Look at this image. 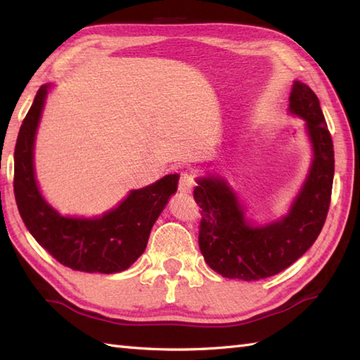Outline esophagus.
Listing matches in <instances>:
<instances>
[{"label": "esophagus", "mask_w": 360, "mask_h": 360, "mask_svg": "<svg viewBox=\"0 0 360 360\" xmlns=\"http://www.w3.org/2000/svg\"><path fill=\"white\" fill-rule=\"evenodd\" d=\"M193 187H195V178L192 173L184 172L181 173V179H179V192L181 193H192L193 192Z\"/></svg>", "instance_id": "obj_1"}]
</instances>
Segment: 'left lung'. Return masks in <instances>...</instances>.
I'll list each match as a JSON object with an SVG mask.
<instances>
[{
  "mask_svg": "<svg viewBox=\"0 0 360 360\" xmlns=\"http://www.w3.org/2000/svg\"><path fill=\"white\" fill-rule=\"evenodd\" d=\"M288 112L304 120L311 164L286 215L257 223L223 176L196 178L193 196L202 209L201 254L226 278L254 281L285 271L314 244L325 224L334 179L333 141L317 96L300 80L292 83Z\"/></svg>",
  "mask_w": 360,
  "mask_h": 360,
  "instance_id": "obj_1",
  "label": "left lung"
}]
</instances>
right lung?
<instances>
[{"label":"right lung","instance_id":"1","mask_svg":"<svg viewBox=\"0 0 360 360\" xmlns=\"http://www.w3.org/2000/svg\"><path fill=\"white\" fill-rule=\"evenodd\" d=\"M52 88L46 83L38 89L15 145L13 192L20 215L37 243L63 266L89 274L122 272L143 254L153 224L178 190L179 174H165L147 187L129 190L102 215H62L43 196L34 164L38 125Z\"/></svg>","mask_w":360,"mask_h":360}]
</instances>
